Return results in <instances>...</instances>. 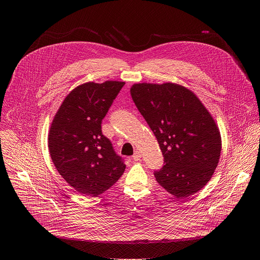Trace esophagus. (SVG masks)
<instances>
[{
	"instance_id": "1",
	"label": "esophagus",
	"mask_w": 260,
	"mask_h": 260,
	"mask_svg": "<svg viewBox=\"0 0 260 260\" xmlns=\"http://www.w3.org/2000/svg\"><path fill=\"white\" fill-rule=\"evenodd\" d=\"M140 159H141V153L136 152V153L133 155V160H134V161H139Z\"/></svg>"
}]
</instances>
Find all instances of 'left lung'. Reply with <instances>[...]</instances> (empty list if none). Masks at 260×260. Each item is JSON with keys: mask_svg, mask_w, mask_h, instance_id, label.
I'll list each match as a JSON object with an SVG mask.
<instances>
[{"mask_svg": "<svg viewBox=\"0 0 260 260\" xmlns=\"http://www.w3.org/2000/svg\"><path fill=\"white\" fill-rule=\"evenodd\" d=\"M131 95L154 132L166 165L155 172L157 182L176 198L196 194L218 166L219 128L207 107L185 86L135 83Z\"/></svg>", "mask_w": 260, "mask_h": 260, "instance_id": "obj_1", "label": "left lung"}]
</instances>
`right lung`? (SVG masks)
Wrapping results in <instances>:
<instances>
[{
	"mask_svg": "<svg viewBox=\"0 0 260 260\" xmlns=\"http://www.w3.org/2000/svg\"><path fill=\"white\" fill-rule=\"evenodd\" d=\"M124 84L120 81L81 84L66 95L53 117L49 155L64 180L80 194L98 196L124 173L125 165L101 132L102 119Z\"/></svg>",
	"mask_w": 260,
	"mask_h": 260,
	"instance_id": "right-lung-1",
	"label": "right lung"
}]
</instances>
